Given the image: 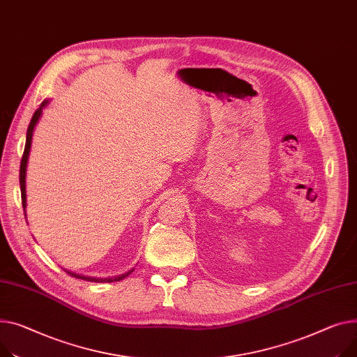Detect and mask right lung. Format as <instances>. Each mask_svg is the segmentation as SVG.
I'll return each instance as SVG.
<instances>
[{"mask_svg":"<svg viewBox=\"0 0 357 357\" xmlns=\"http://www.w3.org/2000/svg\"><path fill=\"white\" fill-rule=\"evenodd\" d=\"M49 100H44L41 103V106L34 112L33 117H31V122L29 125L27 129V137H26V148H24V153L21 158V165H20V188H21V201H22V208H24V215L27 218V213H26V206H27V195H26V172H27V162H29V155H30V149H31V140H33V132L36 125L38 123L43 109L47 106ZM135 268H130L129 271L123 273V274H119L114 277H107V278H96V277H86V275H80L76 273H71V271H66L67 274H70L71 277H76V278H82L86 281H94V282H112V281H121L125 277H128L130 273H133Z\"/></svg>","mask_w":357,"mask_h":357,"instance_id":"right-lung-1","label":"right lung"}]
</instances>
